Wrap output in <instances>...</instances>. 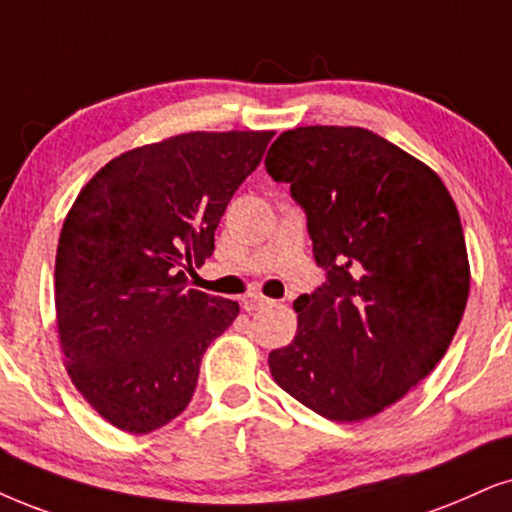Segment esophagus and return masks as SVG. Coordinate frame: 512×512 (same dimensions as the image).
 <instances>
[{
    "label": "esophagus",
    "instance_id": "34e87169",
    "mask_svg": "<svg viewBox=\"0 0 512 512\" xmlns=\"http://www.w3.org/2000/svg\"><path fill=\"white\" fill-rule=\"evenodd\" d=\"M267 304H271V300H267L264 295H257V293H250L243 297V309L245 312H257V309L267 307Z\"/></svg>",
    "mask_w": 512,
    "mask_h": 512
}]
</instances>
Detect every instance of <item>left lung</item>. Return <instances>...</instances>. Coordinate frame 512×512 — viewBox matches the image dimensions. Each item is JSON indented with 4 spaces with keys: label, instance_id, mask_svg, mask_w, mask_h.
Masks as SVG:
<instances>
[{
    "label": "left lung",
    "instance_id": "left-lung-1",
    "mask_svg": "<svg viewBox=\"0 0 512 512\" xmlns=\"http://www.w3.org/2000/svg\"><path fill=\"white\" fill-rule=\"evenodd\" d=\"M264 165L290 184L326 271L295 300L297 333L269 354L271 375L323 418H371L430 375L463 319L470 264L454 198L364 127L288 129Z\"/></svg>",
    "mask_w": 512,
    "mask_h": 512
}]
</instances>
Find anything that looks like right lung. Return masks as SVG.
I'll return each instance as SVG.
<instances>
[{"instance_id":"right-lung-1","label":"right lung","mask_w":512,"mask_h":512,"mask_svg":"<svg viewBox=\"0 0 512 512\" xmlns=\"http://www.w3.org/2000/svg\"><path fill=\"white\" fill-rule=\"evenodd\" d=\"M274 132H189L113 158L89 179L56 250V321L66 368L92 409L146 435L196 392L210 342L238 302L186 288Z\"/></svg>"}]
</instances>
